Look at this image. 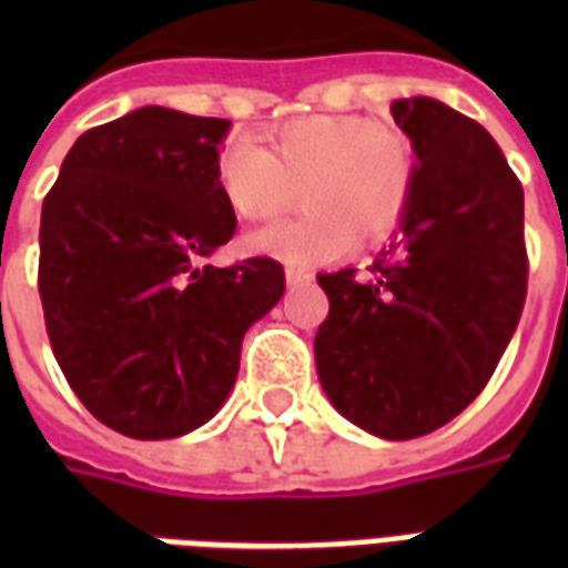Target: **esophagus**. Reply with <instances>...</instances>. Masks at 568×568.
<instances>
[{
	"mask_svg": "<svg viewBox=\"0 0 568 568\" xmlns=\"http://www.w3.org/2000/svg\"><path fill=\"white\" fill-rule=\"evenodd\" d=\"M285 283L292 285V288H295V285H310L313 283V273L304 271V267H295V264H288V267H285Z\"/></svg>",
	"mask_w": 568,
	"mask_h": 568,
	"instance_id": "esophagus-1",
	"label": "esophagus"
}]
</instances>
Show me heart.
I'll list each match as a JSON object with an SVG mask.
<instances>
[{
    "label": "heart",
    "mask_w": 568,
    "mask_h": 568,
    "mask_svg": "<svg viewBox=\"0 0 568 568\" xmlns=\"http://www.w3.org/2000/svg\"><path fill=\"white\" fill-rule=\"evenodd\" d=\"M417 151L402 128L362 115L292 118L258 142L231 140L219 154V187L243 219H273L301 197L304 215L264 224L248 252L288 264H328L386 240L407 215Z\"/></svg>",
    "instance_id": "b5f03b06"
}]
</instances>
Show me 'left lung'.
<instances>
[{
  "instance_id": "obj_1",
  "label": "left lung",
  "mask_w": 568,
  "mask_h": 568,
  "mask_svg": "<svg viewBox=\"0 0 568 568\" xmlns=\"http://www.w3.org/2000/svg\"><path fill=\"white\" fill-rule=\"evenodd\" d=\"M393 118L417 151L398 236L368 276L320 273L328 316L316 332L322 389L358 428L419 438L475 402L526 301L524 187L477 121L410 97Z\"/></svg>"
}]
</instances>
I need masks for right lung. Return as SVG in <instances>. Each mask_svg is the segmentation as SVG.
<instances>
[{"label": "right lung", "mask_w": 568, "mask_h": 568, "mask_svg": "<svg viewBox=\"0 0 568 568\" xmlns=\"http://www.w3.org/2000/svg\"><path fill=\"white\" fill-rule=\"evenodd\" d=\"M231 121L142 105L81 133L42 203L39 295L63 377L136 440L219 414L243 334L285 292L283 264H203L236 231L219 187Z\"/></svg>", "instance_id": "obj_1"}]
</instances>
